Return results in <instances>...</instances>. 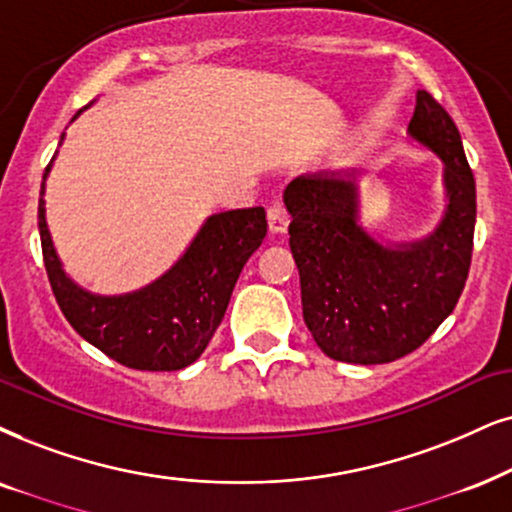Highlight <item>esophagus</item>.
<instances>
[{"mask_svg":"<svg viewBox=\"0 0 512 512\" xmlns=\"http://www.w3.org/2000/svg\"><path fill=\"white\" fill-rule=\"evenodd\" d=\"M267 222H269V231H271V234H278V236L286 234L288 224H290L286 208H283L281 203L271 205V208L267 210Z\"/></svg>","mask_w":512,"mask_h":512,"instance_id":"1","label":"esophagus"}]
</instances>
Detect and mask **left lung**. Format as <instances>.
<instances>
[{"instance_id": "1", "label": "left lung", "mask_w": 512, "mask_h": 512, "mask_svg": "<svg viewBox=\"0 0 512 512\" xmlns=\"http://www.w3.org/2000/svg\"><path fill=\"white\" fill-rule=\"evenodd\" d=\"M409 137L444 163L446 208L435 231L385 245L359 222V174L319 172L283 191L302 316L326 357L387 364L413 352L454 312L475 234V177L451 115L418 89Z\"/></svg>"}]
</instances>
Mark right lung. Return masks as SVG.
<instances>
[{
    "instance_id": "obj_1",
    "label": "right lung",
    "mask_w": 512,
    "mask_h": 512,
    "mask_svg": "<svg viewBox=\"0 0 512 512\" xmlns=\"http://www.w3.org/2000/svg\"><path fill=\"white\" fill-rule=\"evenodd\" d=\"M63 139L66 132L58 146ZM54 160L44 170L37 219L44 267L63 316L89 345L127 368L179 371L193 364L222 323L245 262L267 236L264 208L210 215L163 276L134 293L96 295L63 271L51 241L44 191Z\"/></svg>"
}]
</instances>
